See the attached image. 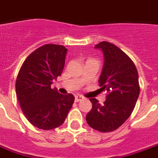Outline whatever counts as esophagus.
<instances>
[{
    "mask_svg": "<svg viewBox=\"0 0 158 158\" xmlns=\"http://www.w3.org/2000/svg\"><path fill=\"white\" fill-rule=\"evenodd\" d=\"M83 97L82 96H80V95H77L75 96V102H79V101H81L83 99Z\"/></svg>",
    "mask_w": 158,
    "mask_h": 158,
    "instance_id": "obj_1",
    "label": "esophagus"
}]
</instances>
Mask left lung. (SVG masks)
<instances>
[{
  "mask_svg": "<svg viewBox=\"0 0 158 158\" xmlns=\"http://www.w3.org/2000/svg\"><path fill=\"white\" fill-rule=\"evenodd\" d=\"M95 48L103 53L104 63L98 82L108 94L103 104L90 98L92 109L86 121L95 130L108 133L120 127L133 112L140 90L139 74L133 60L117 46L101 42Z\"/></svg>",
  "mask_w": 158,
  "mask_h": 158,
  "instance_id": "obj_1",
  "label": "left lung"
}]
</instances>
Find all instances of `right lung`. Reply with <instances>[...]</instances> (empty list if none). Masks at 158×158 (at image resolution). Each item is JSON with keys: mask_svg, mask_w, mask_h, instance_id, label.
I'll list each match as a JSON object with an SVG mask.
<instances>
[{"mask_svg": "<svg viewBox=\"0 0 158 158\" xmlns=\"http://www.w3.org/2000/svg\"><path fill=\"white\" fill-rule=\"evenodd\" d=\"M68 48L45 44L24 61L16 79V94L27 120L36 127L51 130L63 123L74 102L72 94H60L51 89L65 65Z\"/></svg>", "mask_w": 158, "mask_h": 158, "instance_id": "obj_1", "label": "right lung"}]
</instances>
